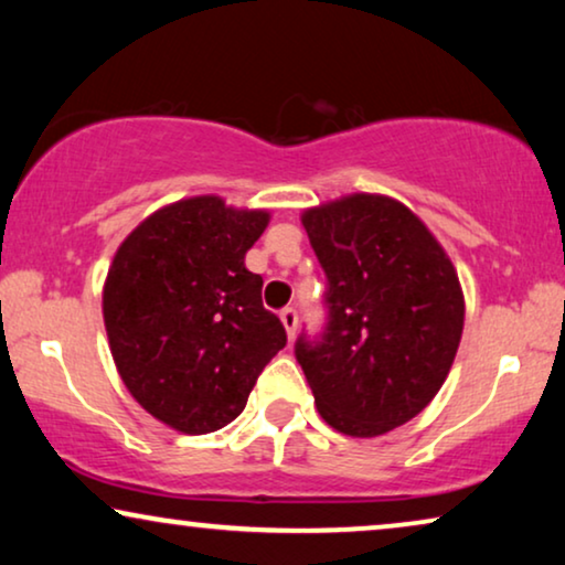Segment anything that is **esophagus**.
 <instances>
[{"instance_id":"esophagus-1","label":"esophagus","mask_w":565,"mask_h":565,"mask_svg":"<svg viewBox=\"0 0 565 565\" xmlns=\"http://www.w3.org/2000/svg\"><path fill=\"white\" fill-rule=\"evenodd\" d=\"M280 321H282L285 331H288V337H290V339L296 337V331H298V311H296V308H292V306L282 308V311H280Z\"/></svg>"}]
</instances>
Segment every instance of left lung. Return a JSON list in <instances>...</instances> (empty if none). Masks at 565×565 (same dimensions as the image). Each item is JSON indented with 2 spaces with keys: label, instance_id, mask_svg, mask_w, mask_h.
<instances>
[{
  "label": "left lung",
  "instance_id": "obj_1",
  "mask_svg": "<svg viewBox=\"0 0 565 565\" xmlns=\"http://www.w3.org/2000/svg\"><path fill=\"white\" fill-rule=\"evenodd\" d=\"M327 273L329 321L296 358L329 427L377 437L424 412L450 373L466 300L450 257L398 200L370 192L300 215Z\"/></svg>",
  "mask_w": 565,
  "mask_h": 565
}]
</instances>
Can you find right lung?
<instances>
[{"mask_svg":"<svg viewBox=\"0 0 565 565\" xmlns=\"http://www.w3.org/2000/svg\"><path fill=\"white\" fill-rule=\"evenodd\" d=\"M267 223V211L198 195L151 213L115 252L103 290L115 367L130 396L182 435L234 422L288 342L262 306V277L244 265Z\"/></svg>","mask_w":565,"mask_h":565,"instance_id":"add662e5","label":"right lung"}]
</instances>
